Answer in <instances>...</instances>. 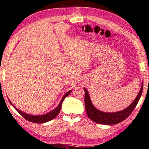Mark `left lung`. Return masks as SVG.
Listing matches in <instances>:
<instances>
[{"mask_svg": "<svg viewBox=\"0 0 149 149\" xmlns=\"http://www.w3.org/2000/svg\"><path fill=\"white\" fill-rule=\"evenodd\" d=\"M143 83L141 85V88L139 93L137 97L135 98L132 104L125 109L117 112L107 113L103 112L97 110L94 106L93 105L91 101L90 100V97L86 89H84L85 91V110H86L87 114L91 120L96 123L100 124L106 125H113L120 123L124 120H125L129 116L132 114V112L135 109L137 103L139 100L141 94L143 92Z\"/></svg>", "mask_w": 149, "mask_h": 149, "instance_id": "8db88e82", "label": "left lung"}]
</instances>
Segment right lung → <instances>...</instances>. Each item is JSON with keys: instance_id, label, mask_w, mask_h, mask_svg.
I'll use <instances>...</instances> for the list:
<instances>
[{"instance_id": "right-lung-1", "label": "right lung", "mask_w": 149, "mask_h": 149, "mask_svg": "<svg viewBox=\"0 0 149 149\" xmlns=\"http://www.w3.org/2000/svg\"><path fill=\"white\" fill-rule=\"evenodd\" d=\"M71 92H72V91H68L67 93H65L64 97H63V98L62 99L61 102H60L59 105L58 106V107L55 108L54 110L51 111V112L48 113V114H46L45 115H42V116H31L29 114H25V113L21 112V111H19L18 109H17L16 108H15V107H14V106L12 105V104H11L13 106L15 109H16L17 112H18L19 114L21 115L24 118H25L26 120L29 121V122H33V123H42L49 122V121L53 120L54 118H56L58 114H59L60 110H61L63 100H64V99L67 97V96H68L70 94V93Z\"/></svg>"}]
</instances>
